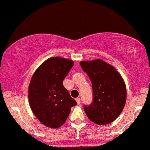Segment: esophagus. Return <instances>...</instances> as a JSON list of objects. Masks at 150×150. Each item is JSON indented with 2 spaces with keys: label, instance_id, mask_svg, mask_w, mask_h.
<instances>
[{
  "label": "esophagus",
  "instance_id": "1",
  "mask_svg": "<svg viewBox=\"0 0 150 150\" xmlns=\"http://www.w3.org/2000/svg\"><path fill=\"white\" fill-rule=\"evenodd\" d=\"M76 100L78 105H80V103H81V98H76Z\"/></svg>",
  "mask_w": 150,
  "mask_h": 150
}]
</instances>
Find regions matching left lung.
Listing matches in <instances>:
<instances>
[{
    "label": "left lung",
    "instance_id": "obj_1",
    "mask_svg": "<svg viewBox=\"0 0 150 150\" xmlns=\"http://www.w3.org/2000/svg\"><path fill=\"white\" fill-rule=\"evenodd\" d=\"M81 67L88 76L93 87V100L83 105L88 119L106 125L118 117L125 106L126 87L118 72L101 59L81 62Z\"/></svg>",
    "mask_w": 150,
    "mask_h": 150
}]
</instances>
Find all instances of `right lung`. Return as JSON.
Segmentation results:
<instances>
[{
  "mask_svg": "<svg viewBox=\"0 0 150 150\" xmlns=\"http://www.w3.org/2000/svg\"><path fill=\"white\" fill-rule=\"evenodd\" d=\"M74 64L61 57L50 58L36 70L30 81V107L37 118L47 127H61L69 115L71 107L77 105L63 85Z\"/></svg>",
  "mask_w": 150,
  "mask_h": 150,
  "instance_id": "right-lung-1",
  "label": "right lung"
}]
</instances>
